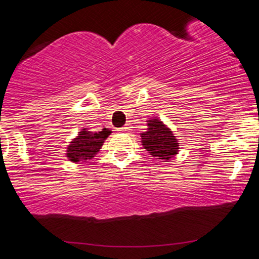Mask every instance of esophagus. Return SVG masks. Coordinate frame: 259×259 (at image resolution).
<instances>
[{"label":"esophagus","instance_id":"1","mask_svg":"<svg viewBox=\"0 0 259 259\" xmlns=\"http://www.w3.org/2000/svg\"><path fill=\"white\" fill-rule=\"evenodd\" d=\"M130 128H131V127H130V125H124V127H122V128H120V130H119V131H122V132H128V131H130Z\"/></svg>","mask_w":259,"mask_h":259}]
</instances>
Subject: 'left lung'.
I'll use <instances>...</instances> for the list:
<instances>
[{
	"mask_svg": "<svg viewBox=\"0 0 259 259\" xmlns=\"http://www.w3.org/2000/svg\"><path fill=\"white\" fill-rule=\"evenodd\" d=\"M148 123V131L141 134L143 145L152 157L168 161L178 154L179 144L172 132L158 119H152Z\"/></svg>",
	"mask_w": 259,
	"mask_h": 259,
	"instance_id": "8db88e82",
	"label": "left lung"
}]
</instances>
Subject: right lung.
<instances>
[{"label":"right lung","mask_w":259,"mask_h":259,"mask_svg":"<svg viewBox=\"0 0 259 259\" xmlns=\"http://www.w3.org/2000/svg\"><path fill=\"white\" fill-rule=\"evenodd\" d=\"M111 132L106 128L102 131L92 132L87 131L84 128L83 131L80 132L76 139L71 141V144L67 148V157L70 161L79 162V161H88L97 154L98 150L101 149L102 144Z\"/></svg>","instance_id":"right-lung-1"}]
</instances>
